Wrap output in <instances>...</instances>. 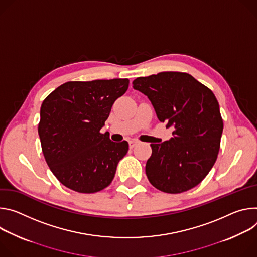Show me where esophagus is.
<instances>
[{
  "label": "esophagus",
  "mask_w": 257,
  "mask_h": 257,
  "mask_svg": "<svg viewBox=\"0 0 257 257\" xmlns=\"http://www.w3.org/2000/svg\"><path fill=\"white\" fill-rule=\"evenodd\" d=\"M139 144V142L138 141H136V140H131L130 142H128V145H130V148L131 149H133L135 146H137Z\"/></svg>",
  "instance_id": "esophagus-1"
}]
</instances>
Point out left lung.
I'll return each mask as SVG.
<instances>
[{
  "label": "left lung",
  "mask_w": 257,
  "mask_h": 257,
  "mask_svg": "<svg viewBox=\"0 0 257 257\" xmlns=\"http://www.w3.org/2000/svg\"><path fill=\"white\" fill-rule=\"evenodd\" d=\"M133 88L148 97L166 127L174 128L173 138L151 144L149 182L169 194L200 184L215 163L223 130L214 94L192 75L175 71L138 77Z\"/></svg>",
  "instance_id": "8db88e82"
}]
</instances>
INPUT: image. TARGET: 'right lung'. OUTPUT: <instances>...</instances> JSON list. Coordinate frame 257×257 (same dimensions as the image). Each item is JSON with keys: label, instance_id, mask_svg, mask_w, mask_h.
<instances>
[{"label": "right lung", "instance_id": "obj_1", "mask_svg": "<svg viewBox=\"0 0 257 257\" xmlns=\"http://www.w3.org/2000/svg\"><path fill=\"white\" fill-rule=\"evenodd\" d=\"M128 83L127 78L68 81L44 100L38 130L42 150L65 187L90 194L111 184L128 144L115 143L100 130Z\"/></svg>", "mask_w": 257, "mask_h": 257}]
</instances>
